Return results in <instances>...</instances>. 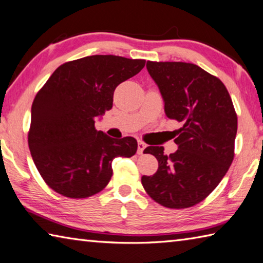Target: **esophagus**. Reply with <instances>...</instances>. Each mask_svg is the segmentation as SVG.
<instances>
[{
	"label": "esophagus",
	"mask_w": 263,
	"mask_h": 263,
	"mask_svg": "<svg viewBox=\"0 0 263 263\" xmlns=\"http://www.w3.org/2000/svg\"><path fill=\"white\" fill-rule=\"evenodd\" d=\"M145 148H146V144L144 141H141V140L138 141V154H142L145 151Z\"/></svg>",
	"instance_id": "esophagus-1"
}]
</instances>
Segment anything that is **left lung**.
I'll return each instance as SVG.
<instances>
[{
  "label": "left lung",
  "mask_w": 263,
  "mask_h": 263,
  "mask_svg": "<svg viewBox=\"0 0 263 263\" xmlns=\"http://www.w3.org/2000/svg\"><path fill=\"white\" fill-rule=\"evenodd\" d=\"M160 89L166 117L183 124L164 154L162 146L145 152L159 161L153 176H142L148 195L168 208H189L208 197L226 176L235 156L237 115L224 84L200 66L185 62H147Z\"/></svg>",
  "instance_id": "8db88e82"
}]
</instances>
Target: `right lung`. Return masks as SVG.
I'll return each mask as SVG.
<instances>
[{
  "mask_svg": "<svg viewBox=\"0 0 263 263\" xmlns=\"http://www.w3.org/2000/svg\"><path fill=\"white\" fill-rule=\"evenodd\" d=\"M145 60L93 55L66 62L32 103L28 147L41 177L55 192L88 198L108 185L111 162L131 157L132 137L115 139L95 130V119L112 107L117 86L139 73Z\"/></svg>",
  "mask_w": 263,
  "mask_h": 263,
  "instance_id": "right-lung-1",
  "label": "right lung"
}]
</instances>
